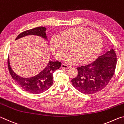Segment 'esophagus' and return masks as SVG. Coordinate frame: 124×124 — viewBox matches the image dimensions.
<instances>
[{"instance_id":"esophagus-1","label":"esophagus","mask_w":124,"mask_h":124,"mask_svg":"<svg viewBox=\"0 0 124 124\" xmlns=\"http://www.w3.org/2000/svg\"><path fill=\"white\" fill-rule=\"evenodd\" d=\"M70 66H68V65L65 64H62L61 65V68L62 69H66V70H68V69L70 68Z\"/></svg>"}]
</instances>
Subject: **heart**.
<instances>
[{
    "label": "heart",
    "mask_w": 124,
    "mask_h": 124,
    "mask_svg": "<svg viewBox=\"0 0 124 124\" xmlns=\"http://www.w3.org/2000/svg\"><path fill=\"white\" fill-rule=\"evenodd\" d=\"M102 37L91 29L78 27L63 32L60 38L54 36L50 41L51 51L57 59L62 60L70 50L66 61L75 64L88 63L99 55L103 46Z\"/></svg>",
    "instance_id": "b5f03b06"
}]
</instances>
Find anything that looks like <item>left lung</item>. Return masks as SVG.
Masks as SVG:
<instances>
[{
  "mask_svg": "<svg viewBox=\"0 0 124 124\" xmlns=\"http://www.w3.org/2000/svg\"><path fill=\"white\" fill-rule=\"evenodd\" d=\"M116 61V54L111 49L91 63L78 67L77 77L72 80L73 86L81 93L87 95L100 91L112 78Z\"/></svg>",
  "mask_w": 124,
  "mask_h": 124,
  "instance_id": "obj_1",
  "label": "left lung"
}]
</instances>
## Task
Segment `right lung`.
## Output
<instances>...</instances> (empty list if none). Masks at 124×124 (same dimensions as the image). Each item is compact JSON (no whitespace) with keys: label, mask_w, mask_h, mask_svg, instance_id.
Listing matches in <instances>:
<instances>
[{"label":"right lung","mask_w":124,"mask_h":124,"mask_svg":"<svg viewBox=\"0 0 124 124\" xmlns=\"http://www.w3.org/2000/svg\"><path fill=\"white\" fill-rule=\"evenodd\" d=\"M46 28L44 27H37L22 32L17 37L16 39L29 35H36L46 38ZM61 63L58 61H49L46 68L35 76L24 78L19 77L14 72L10 66L9 57L8 58V66L10 74L12 79L25 91L33 94L41 93L46 91L53 84V73L60 68Z\"/></svg>","instance_id":"right-lung-1"}]
</instances>
